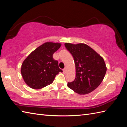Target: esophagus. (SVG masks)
Instances as JSON below:
<instances>
[{"label": "esophagus", "instance_id": "esophagus-1", "mask_svg": "<svg viewBox=\"0 0 127 127\" xmlns=\"http://www.w3.org/2000/svg\"><path fill=\"white\" fill-rule=\"evenodd\" d=\"M67 72V68H64V69H63V73H66Z\"/></svg>", "mask_w": 127, "mask_h": 127}]
</instances>
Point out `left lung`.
<instances>
[{
    "mask_svg": "<svg viewBox=\"0 0 127 127\" xmlns=\"http://www.w3.org/2000/svg\"><path fill=\"white\" fill-rule=\"evenodd\" d=\"M71 53L75 65L74 80L67 86L79 95H86L94 91L105 77L106 67L103 58L91 47L84 43H64Z\"/></svg>",
    "mask_w": 127,
    "mask_h": 127,
    "instance_id": "obj_1",
    "label": "left lung"
}]
</instances>
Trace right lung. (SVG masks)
Wrapping results in <instances>:
<instances>
[{"mask_svg": "<svg viewBox=\"0 0 127 127\" xmlns=\"http://www.w3.org/2000/svg\"><path fill=\"white\" fill-rule=\"evenodd\" d=\"M61 44L46 42L33 50L23 62L21 74L27 85L33 89H40L51 84L55 76L63 72L58 61L53 55Z\"/></svg>", "mask_w": 127, "mask_h": 127, "instance_id": "right-lung-1", "label": "right lung"}]
</instances>
